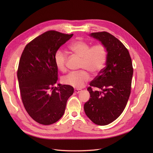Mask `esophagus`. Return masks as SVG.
<instances>
[{"label":"esophagus","mask_w":153,"mask_h":153,"mask_svg":"<svg viewBox=\"0 0 153 153\" xmlns=\"http://www.w3.org/2000/svg\"><path fill=\"white\" fill-rule=\"evenodd\" d=\"M82 91V90L81 89H74V92L76 93V94H79V93H80Z\"/></svg>","instance_id":"esophagus-1"}]
</instances>
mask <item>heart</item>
Here are the masks:
<instances>
[{
  "mask_svg": "<svg viewBox=\"0 0 153 153\" xmlns=\"http://www.w3.org/2000/svg\"><path fill=\"white\" fill-rule=\"evenodd\" d=\"M69 49L82 58L80 68L84 69L71 72L63 76L62 82L76 88H82L91 79V76L86 70L96 75L105 67L107 59L106 47L102 43L91 46L87 42L77 39L69 46ZM54 59L56 68L60 71H66L68 53L66 51L62 50L56 51Z\"/></svg>",
  "mask_w": 153,
  "mask_h": 153,
  "instance_id": "heart-1",
  "label": "heart"
}]
</instances>
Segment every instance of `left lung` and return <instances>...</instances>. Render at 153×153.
<instances>
[{
    "mask_svg": "<svg viewBox=\"0 0 153 153\" xmlns=\"http://www.w3.org/2000/svg\"><path fill=\"white\" fill-rule=\"evenodd\" d=\"M107 51L106 66L87 88L91 98L84 106L86 115L98 125L113 122L123 111L131 93L133 68L129 51L124 45L106 31L92 33ZM95 87L96 90H92Z\"/></svg>",
    "mask_w": 153,
    "mask_h": 153,
    "instance_id": "1",
    "label": "left lung"
}]
</instances>
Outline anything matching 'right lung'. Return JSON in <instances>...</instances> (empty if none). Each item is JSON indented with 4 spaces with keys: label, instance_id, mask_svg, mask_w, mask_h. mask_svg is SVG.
<instances>
[{
    "label": "right lung",
    "instance_id": "obj_1",
    "mask_svg": "<svg viewBox=\"0 0 153 153\" xmlns=\"http://www.w3.org/2000/svg\"><path fill=\"white\" fill-rule=\"evenodd\" d=\"M72 36L46 31L28 43L21 55L17 77L22 100L28 115L39 124L49 125L58 121L74 92L69 85L54 86L58 71L55 53Z\"/></svg>",
    "mask_w": 153,
    "mask_h": 153
}]
</instances>
